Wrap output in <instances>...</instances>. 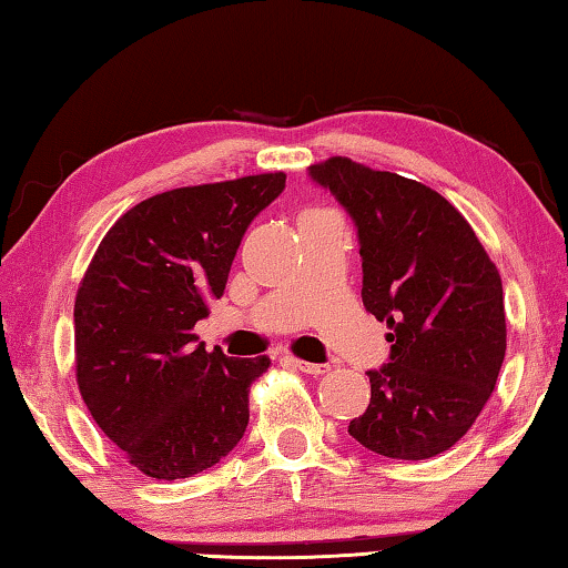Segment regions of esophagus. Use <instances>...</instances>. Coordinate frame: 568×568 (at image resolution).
<instances>
[{
	"mask_svg": "<svg viewBox=\"0 0 568 568\" xmlns=\"http://www.w3.org/2000/svg\"><path fill=\"white\" fill-rule=\"evenodd\" d=\"M285 362L293 364V366L298 368V372H303V374L318 376V374H326V372H328L326 364H311V362H303V358H295V356H285Z\"/></svg>",
	"mask_w": 568,
	"mask_h": 568,
	"instance_id": "1",
	"label": "esophagus"
}]
</instances>
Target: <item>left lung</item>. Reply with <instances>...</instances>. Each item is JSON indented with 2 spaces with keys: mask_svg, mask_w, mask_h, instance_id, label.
<instances>
[{
  "mask_svg": "<svg viewBox=\"0 0 568 568\" xmlns=\"http://www.w3.org/2000/svg\"><path fill=\"white\" fill-rule=\"evenodd\" d=\"M358 230L366 311L392 333L389 364L366 372L372 402L348 435L392 460L453 447L490 399L506 358L498 267L435 189L346 156L308 169Z\"/></svg>",
  "mask_w": 568,
  "mask_h": 568,
  "instance_id": "8db88e82",
  "label": "left lung"
}]
</instances>
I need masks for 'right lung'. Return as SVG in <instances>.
Returning <instances> with one entry per match:
<instances>
[{"label":"right lung","instance_id":"obj_1","mask_svg":"<svg viewBox=\"0 0 568 568\" xmlns=\"http://www.w3.org/2000/svg\"><path fill=\"white\" fill-rule=\"evenodd\" d=\"M285 174L182 186L108 230L75 295V376L95 425L133 467L179 480L217 465L245 435L250 386L270 358L196 344L250 222Z\"/></svg>","mask_w":568,"mask_h":568}]
</instances>
